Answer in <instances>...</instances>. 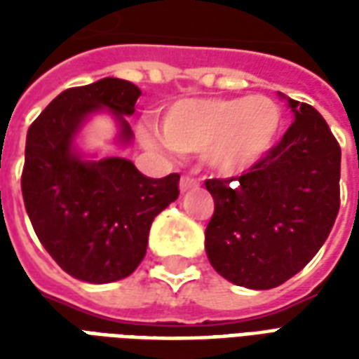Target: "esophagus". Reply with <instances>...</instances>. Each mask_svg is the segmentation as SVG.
I'll use <instances>...</instances> for the list:
<instances>
[{
  "instance_id": "1",
  "label": "esophagus",
  "mask_w": 359,
  "mask_h": 359,
  "mask_svg": "<svg viewBox=\"0 0 359 359\" xmlns=\"http://www.w3.org/2000/svg\"><path fill=\"white\" fill-rule=\"evenodd\" d=\"M200 184V180L194 179V177H190V175H184L182 179H180V192H188V190H192Z\"/></svg>"
}]
</instances>
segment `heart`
<instances>
[{"mask_svg":"<svg viewBox=\"0 0 359 359\" xmlns=\"http://www.w3.org/2000/svg\"><path fill=\"white\" fill-rule=\"evenodd\" d=\"M283 113L271 97H196L169 107L163 121L167 144L180 154H205L211 169L236 175L252 169L273 148ZM149 148L159 146L149 126L140 130Z\"/></svg>","mask_w":359,"mask_h":359,"instance_id":"b5f03b06","label":"heart"}]
</instances>
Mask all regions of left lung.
Masks as SVG:
<instances>
[{"mask_svg": "<svg viewBox=\"0 0 359 359\" xmlns=\"http://www.w3.org/2000/svg\"><path fill=\"white\" fill-rule=\"evenodd\" d=\"M285 97L294 123L238 179H210L215 202L208 259L221 277L252 290L283 285L311 262L340 208V146L308 103Z\"/></svg>", "mask_w": 359, "mask_h": 359, "instance_id": "left-lung-1", "label": "left lung"}]
</instances>
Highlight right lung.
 I'll return each mask as SVG.
<instances>
[{
	"label": "right lung",
	"mask_w": 359,
	"mask_h": 359,
	"mask_svg": "<svg viewBox=\"0 0 359 359\" xmlns=\"http://www.w3.org/2000/svg\"><path fill=\"white\" fill-rule=\"evenodd\" d=\"M142 92L121 79L69 88L30 125L22 198L36 236L71 277L105 285L128 277L146 256L151 221L179 198V172L144 177L130 159H90L76 136L92 115L107 111L118 146L133 142L125 117Z\"/></svg>",
	"instance_id": "right-lung-1"
}]
</instances>
